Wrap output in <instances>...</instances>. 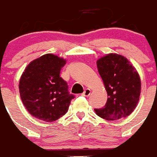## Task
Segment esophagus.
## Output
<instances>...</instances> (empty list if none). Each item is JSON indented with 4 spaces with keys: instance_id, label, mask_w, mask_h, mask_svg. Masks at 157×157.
I'll use <instances>...</instances> for the list:
<instances>
[{
    "instance_id": "obj_1",
    "label": "esophagus",
    "mask_w": 157,
    "mask_h": 157,
    "mask_svg": "<svg viewBox=\"0 0 157 157\" xmlns=\"http://www.w3.org/2000/svg\"><path fill=\"white\" fill-rule=\"evenodd\" d=\"M90 94H91V90H90V89H88V88H86V89H85V91H83V93H82V96H88Z\"/></svg>"
}]
</instances>
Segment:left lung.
<instances>
[{
	"label": "left lung",
	"mask_w": 157,
	"mask_h": 157,
	"mask_svg": "<svg viewBox=\"0 0 157 157\" xmlns=\"http://www.w3.org/2000/svg\"><path fill=\"white\" fill-rule=\"evenodd\" d=\"M96 64L109 97L104 107L95 109L96 113L109 121L129 116L136 108L141 92L137 71L126 57L117 53L100 57Z\"/></svg>",
	"instance_id": "obj_1"
}]
</instances>
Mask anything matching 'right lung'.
Here are the masks:
<instances>
[{
	"mask_svg": "<svg viewBox=\"0 0 157 157\" xmlns=\"http://www.w3.org/2000/svg\"><path fill=\"white\" fill-rule=\"evenodd\" d=\"M66 62L48 53L31 61L22 73L20 96L27 111L36 118L51 122L68 111L75 96L70 94L67 82L60 77Z\"/></svg>",
	"mask_w": 157,
	"mask_h": 157,
	"instance_id": "1",
	"label": "right lung"
}]
</instances>
